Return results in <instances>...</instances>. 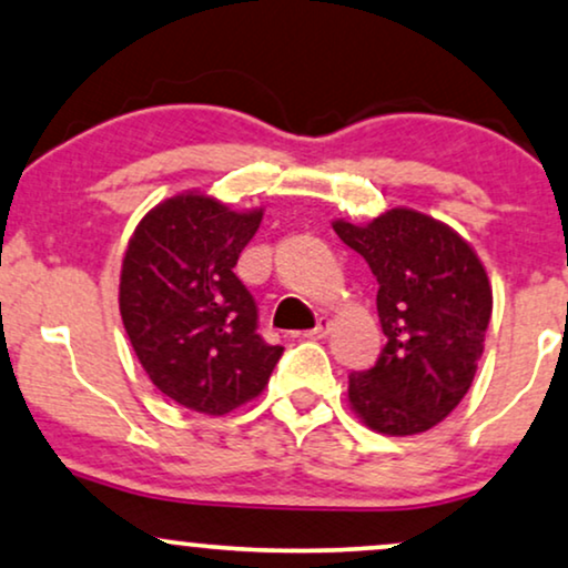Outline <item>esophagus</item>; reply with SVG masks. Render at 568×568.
<instances>
[{"instance_id": "obj_1", "label": "esophagus", "mask_w": 568, "mask_h": 568, "mask_svg": "<svg viewBox=\"0 0 568 568\" xmlns=\"http://www.w3.org/2000/svg\"><path fill=\"white\" fill-rule=\"evenodd\" d=\"M328 332H332V321H328L326 316H321L316 328H311V332H307L305 337H307V339H324Z\"/></svg>"}]
</instances>
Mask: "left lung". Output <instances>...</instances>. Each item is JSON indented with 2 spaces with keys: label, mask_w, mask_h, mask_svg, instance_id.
Masks as SVG:
<instances>
[{
  "label": "left lung",
  "mask_w": 568,
  "mask_h": 568,
  "mask_svg": "<svg viewBox=\"0 0 568 568\" xmlns=\"http://www.w3.org/2000/svg\"><path fill=\"white\" fill-rule=\"evenodd\" d=\"M332 226L379 282L387 337L374 368L349 374V408L389 437L429 432L464 400L485 353L493 316L485 265L458 231L413 207Z\"/></svg>",
  "instance_id": "8db88e82"
}]
</instances>
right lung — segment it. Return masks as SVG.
<instances>
[{"label":"right lung","instance_id":"1","mask_svg":"<svg viewBox=\"0 0 568 568\" xmlns=\"http://www.w3.org/2000/svg\"><path fill=\"white\" fill-rule=\"evenodd\" d=\"M263 207L231 210L205 192L158 202L136 223L118 305L139 363L173 403L226 416L255 400L284 347L265 345L234 265Z\"/></svg>","mask_w":568,"mask_h":568}]
</instances>
